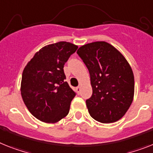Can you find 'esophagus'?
<instances>
[{
  "label": "esophagus",
  "mask_w": 153,
  "mask_h": 153,
  "mask_svg": "<svg viewBox=\"0 0 153 153\" xmlns=\"http://www.w3.org/2000/svg\"><path fill=\"white\" fill-rule=\"evenodd\" d=\"M76 89V91H77L78 94H79V93H80V91H81V87H80V86H78Z\"/></svg>",
  "instance_id": "obj_1"
}]
</instances>
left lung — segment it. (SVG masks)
Returning <instances> with one entry per match:
<instances>
[{
    "instance_id": "obj_1",
    "label": "left lung",
    "mask_w": 153,
    "mask_h": 153,
    "mask_svg": "<svg viewBox=\"0 0 153 153\" xmlns=\"http://www.w3.org/2000/svg\"><path fill=\"white\" fill-rule=\"evenodd\" d=\"M76 53L90 74L93 93L86 105L91 117L103 123L119 120L131 106L134 94V77L127 59L105 41L83 45Z\"/></svg>"
}]
</instances>
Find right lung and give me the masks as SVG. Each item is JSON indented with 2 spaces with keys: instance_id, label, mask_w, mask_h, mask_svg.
<instances>
[{
  "instance_id": "obj_1",
  "label": "right lung",
  "mask_w": 153,
  "mask_h": 153,
  "mask_svg": "<svg viewBox=\"0 0 153 153\" xmlns=\"http://www.w3.org/2000/svg\"><path fill=\"white\" fill-rule=\"evenodd\" d=\"M77 48L65 41L46 45L24 68L20 88L22 100L39 120L55 123L69 113L76 93L64 81L63 67Z\"/></svg>"
}]
</instances>
